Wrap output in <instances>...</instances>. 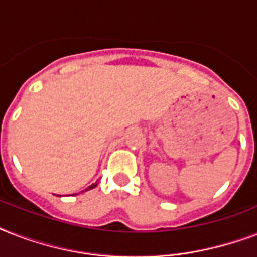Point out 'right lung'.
<instances>
[{
    "instance_id": "add662e5",
    "label": "right lung",
    "mask_w": 257,
    "mask_h": 257,
    "mask_svg": "<svg viewBox=\"0 0 257 257\" xmlns=\"http://www.w3.org/2000/svg\"><path fill=\"white\" fill-rule=\"evenodd\" d=\"M94 187H97V183L92 184V185H90V187H89V188H86L85 191H88V189H93V188H94Z\"/></svg>"
}]
</instances>
